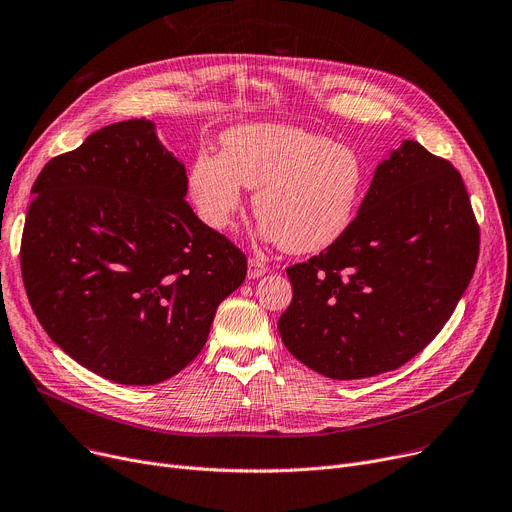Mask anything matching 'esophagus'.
I'll use <instances>...</instances> for the list:
<instances>
[{"label": "esophagus", "mask_w": 512, "mask_h": 512, "mask_svg": "<svg viewBox=\"0 0 512 512\" xmlns=\"http://www.w3.org/2000/svg\"><path fill=\"white\" fill-rule=\"evenodd\" d=\"M267 270H270V265H267L265 261L255 259V257H251V259H249V270H247V276H249L251 280H257V278L265 276V274H267Z\"/></svg>", "instance_id": "34e87169"}]
</instances>
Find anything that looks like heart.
Wrapping results in <instances>:
<instances>
[{
	"mask_svg": "<svg viewBox=\"0 0 512 512\" xmlns=\"http://www.w3.org/2000/svg\"><path fill=\"white\" fill-rule=\"evenodd\" d=\"M367 182L351 145L288 124H242L224 132L222 153L199 151L188 168V193L199 218L226 230L253 197L259 232L288 253L321 251L351 228Z\"/></svg>",
	"mask_w": 512,
	"mask_h": 512,
	"instance_id": "heart-1",
	"label": "heart"
}]
</instances>
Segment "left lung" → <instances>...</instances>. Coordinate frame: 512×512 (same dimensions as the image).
<instances>
[{
    "label": "left lung",
    "mask_w": 512,
    "mask_h": 512,
    "mask_svg": "<svg viewBox=\"0 0 512 512\" xmlns=\"http://www.w3.org/2000/svg\"><path fill=\"white\" fill-rule=\"evenodd\" d=\"M479 226L448 159L405 141L375 168L355 222L290 265L288 351L332 380L394 371L432 342L467 290Z\"/></svg>",
    "instance_id": "8db88e82"
}]
</instances>
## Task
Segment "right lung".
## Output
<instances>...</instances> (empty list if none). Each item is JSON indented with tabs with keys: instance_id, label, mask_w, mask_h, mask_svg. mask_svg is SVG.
Segmentation results:
<instances>
[{
	"instance_id": "add662e5",
	"label": "right lung",
	"mask_w": 512,
	"mask_h": 512,
	"mask_svg": "<svg viewBox=\"0 0 512 512\" xmlns=\"http://www.w3.org/2000/svg\"><path fill=\"white\" fill-rule=\"evenodd\" d=\"M186 170L145 118L49 159L33 184L20 270L43 330L105 380L159 384L207 342L247 257L186 203Z\"/></svg>"
}]
</instances>
